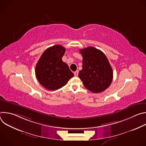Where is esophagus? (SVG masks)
<instances>
[{
  "label": "esophagus",
  "mask_w": 146,
  "mask_h": 146,
  "mask_svg": "<svg viewBox=\"0 0 146 146\" xmlns=\"http://www.w3.org/2000/svg\"><path fill=\"white\" fill-rule=\"evenodd\" d=\"M78 70H77L75 72H74V75L75 77H77L78 76Z\"/></svg>",
  "instance_id": "1"
}]
</instances>
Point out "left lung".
Returning a JSON list of instances; mask_svg holds the SVG:
<instances>
[{"mask_svg":"<svg viewBox=\"0 0 146 146\" xmlns=\"http://www.w3.org/2000/svg\"><path fill=\"white\" fill-rule=\"evenodd\" d=\"M82 56V69L78 77L89 91L100 93L111 84L113 77L112 68L105 54L93 47L80 50Z\"/></svg>","mask_w":146,"mask_h":146,"instance_id":"8db88e82","label":"left lung"}]
</instances>
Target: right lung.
Wrapping results in <instances>:
<instances>
[{
	"label": "right lung",
	"mask_w": 146,
	"mask_h": 146,
	"mask_svg": "<svg viewBox=\"0 0 146 146\" xmlns=\"http://www.w3.org/2000/svg\"><path fill=\"white\" fill-rule=\"evenodd\" d=\"M65 50L62 46L55 45L46 50L38 60L35 68L36 77L46 89L58 90L73 77L68 65L62 60Z\"/></svg>",
	"instance_id": "right-lung-1"
}]
</instances>
